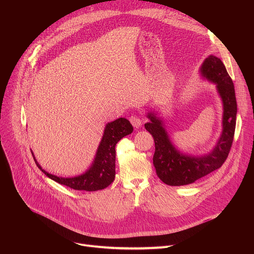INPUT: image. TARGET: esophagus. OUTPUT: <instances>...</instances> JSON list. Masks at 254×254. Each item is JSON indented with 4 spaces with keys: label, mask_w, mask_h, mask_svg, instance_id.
Listing matches in <instances>:
<instances>
[{
    "label": "esophagus",
    "mask_w": 254,
    "mask_h": 254,
    "mask_svg": "<svg viewBox=\"0 0 254 254\" xmlns=\"http://www.w3.org/2000/svg\"><path fill=\"white\" fill-rule=\"evenodd\" d=\"M129 122H130V124L132 125V127H135V128L139 127L142 125L141 120H140L138 117H136V116H131V117L129 118Z\"/></svg>",
    "instance_id": "1"
}]
</instances>
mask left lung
<instances>
[{
  "label": "left lung",
  "instance_id": "left-lung-1",
  "mask_svg": "<svg viewBox=\"0 0 254 254\" xmlns=\"http://www.w3.org/2000/svg\"><path fill=\"white\" fill-rule=\"evenodd\" d=\"M200 76L216 85L222 105V131L215 147L207 154L193 156L180 152L172 142L164 121L155 111L149 112L150 122L144 127L155 140L153 163L158 177L170 186L189 185L211 172L219 169L228 157L233 141L237 103L235 89L225 65L220 58L209 55L199 69Z\"/></svg>",
  "mask_w": 254,
  "mask_h": 254
}]
</instances>
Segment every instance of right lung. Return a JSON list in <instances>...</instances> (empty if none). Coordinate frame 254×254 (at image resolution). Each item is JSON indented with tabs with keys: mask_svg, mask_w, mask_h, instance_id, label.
<instances>
[{
	"mask_svg": "<svg viewBox=\"0 0 254 254\" xmlns=\"http://www.w3.org/2000/svg\"><path fill=\"white\" fill-rule=\"evenodd\" d=\"M132 130V126L125 118L107 123L92 164L83 174L74 177L63 178L46 172L36 160L33 152H31L37 167L55 182L74 190L98 191L114 182L116 178V144L123 137L131 133Z\"/></svg>",
	"mask_w": 254,
	"mask_h": 254,
	"instance_id": "right-lung-1",
	"label": "right lung"
}]
</instances>
